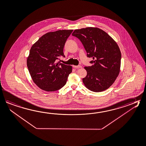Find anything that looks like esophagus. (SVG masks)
I'll list each match as a JSON object with an SVG mask.
<instances>
[{
    "label": "esophagus",
    "instance_id": "1",
    "mask_svg": "<svg viewBox=\"0 0 146 146\" xmlns=\"http://www.w3.org/2000/svg\"><path fill=\"white\" fill-rule=\"evenodd\" d=\"M74 67L75 68H82V66H80V65L77 66H74Z\"/></svg>",
    "mask_w": 146,
    "mask_h": 146
}]
</instances>
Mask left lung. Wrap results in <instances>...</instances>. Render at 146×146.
I'll list each match as a JSON object with an SVG mask.
<instances>
[{
    "label": "left lung",
    "mask_w": 146,
    "mask_h": 146,
    "mask_svg": "<svg viewBox=\"0 0 146 146\" xmlns=\"http://www.w3.org/2000/svg\"><path fill=\"white\" fill-rule=\"evenodd\" d=\"M80 40L92 58V66H85L86 76L83 82L88 89L100 92L109 88L119 74L121 53L116 42L103 30L97 27L75 30L72 33Z\"/></svg>",
    "instance_id": "8db88e82"
}]
</instances>
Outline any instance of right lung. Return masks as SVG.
I'll return each mask as SVG.
<instances>
[{"mask_svg": "<svg viewBox=\"0 0 146 146\" xmlns=\"http://www.w3.org/2000/svg\"><path fill=\"white\" fill-rule=\"evenodd\" d=\"M73 30H59L42 36L32 46L27 59V66L33 82L40 89L54 92L66 85L71 66L57 63L65 57L63 48Z\"/></svg>", "mask_w": 146, "mask_h": 146, "instance_id": "1", "label": "right lung"}]
</instances>
